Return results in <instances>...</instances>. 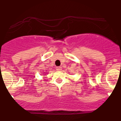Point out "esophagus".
I'll return each instance as SVG.
<instances>
[{"label":"esophagus","instance_id":"34e87169","mask_svg":"<svg viewBox=\"0 0 121 121\" xmlns=\"http://www.w3.org/2000/svg\"><path fill=\"white\" fill-rule=\"evenodd\" d=\"M62 68L61 67H56V70H57V71H60V70H62Z\"/></svg>","mask_w":121,"mask_h":121}]
</instances>
